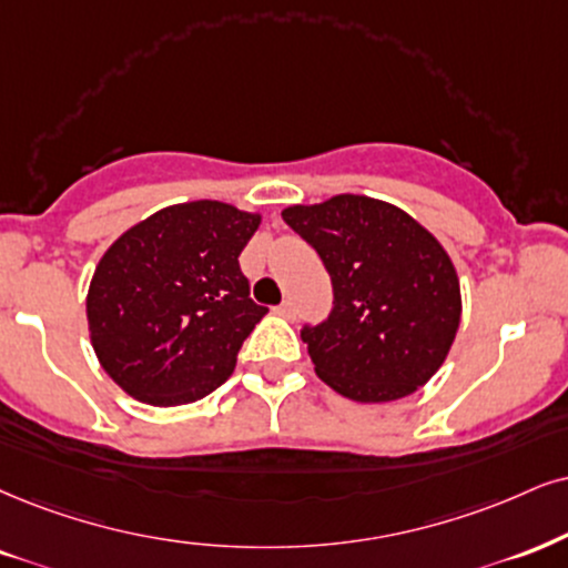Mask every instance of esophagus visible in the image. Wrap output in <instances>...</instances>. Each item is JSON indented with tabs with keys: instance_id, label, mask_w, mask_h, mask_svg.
<instances>
[{
	"instance_id": "esophagus-1",
	"label": "esophagus",
	"mask_w": 568,
	"mask_h": 568,
	"mask_svg": "<svg viewBox=\"0 0 568 568\" xmlns=\"http://www.w3.org/2000/svg\"><path fill=\"white\" fill-rule=\"evenodd\" d=\"M276 313H278V316L290 318V321L297 318V307H295V303H292V300H284V303L276 307Z\"/></svg>"
}]
</instances>
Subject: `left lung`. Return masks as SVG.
I'll return each mask as SVG.
<instances>
[{
    "label": "left lung",
    "instance_id": "obj_1",
    "mask_svg": "<svg viewBox=\"0 0 568 568\" xmlns=\"http://www.w3.org/2000/svg\"><path fill=\"white\" fill-rule=\"evenodd\" d=\"M282 219L318 252L334 307L303 326L316 374L358 403L416 392L443 366L460 324L453 261L422 223L389 202L337 194Z\"/></svg>",
    "mask_w": 568,
    "mask_h": 568
}]
</instances>
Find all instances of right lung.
<instances>
[{
	"instance_id": "1",
	"label": "right lung",
	"mask_w": 568,
	"mask_h": 568,
	"mask_svg": "<svg viewBox=\"0 0 568 568\" xmlns=\"http://www.w3.org/2000/svg\"><path fill=\"white\" fill-rule=\"evenodd\" d=\"M261 215L215 200L158 210L110 244L87 297L91 345L136 400L184 405L229 379L268 307L240 268Z\"/></svg>"
}]
</instances>
